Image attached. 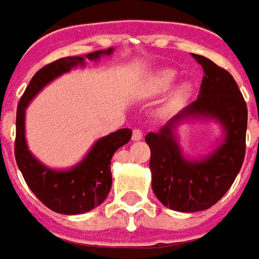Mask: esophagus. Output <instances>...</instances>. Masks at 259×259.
Wrapping results in <instances>:
<instances>
[{"instance_id": "34e87169", "label": "esophagus", "mask_w": 259, "mask_h": 259, "mask_svg": "<svg viewBox=\"0 0 259 259\" xmlns=\"http://www.w3.org/2000/svg\"><path fill=\"white\" fill-rule=\"evenodd\" d=\"M141 138H143V131L140 128H135L134 131H133V140L134 141H140Z\"/></svg>"}]
</instances>
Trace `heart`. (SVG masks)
I'll return each instance as SVG.
<instances>
[{"label":"heart","mask_w":259,"mask_h":259,"mask_svg":"<svg viewBox=\"0 0 259 259\" xmlns=\"http://www.w3.org/2000/svg\"><path fill=\"white\" fill-rule=\"evenodd\" d=\"M174 79H176V73L173 70H161L153 80V89L155 92H163V91L168 89L171 86ZM186 91H187V86H180L179 91H177V96H183L186 94Z\"/></svg>","instance_id":"heart-1"}]
</instances>
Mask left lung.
<instances>
[{"instance_id":"1","label":"left lung","mask_w":259,"mask_h":259,"mask_svg":"<svg viewBox=\"0 0 259 259\" xmlns=\"http://www.w3.org/2000/svg\"><path fill=\"white\" fill-rule=\"evenodd\" d=\"M192 56L203 70L200 96L158 133L145 135L153 190L161 203L177 212H199L218 203L239 173L246 148L248 109L235 79L207 57ZM189 114L213 116L227 130L224 144L200 162L186 160L174 140V126Z\"/></svg>"}]
</instances>
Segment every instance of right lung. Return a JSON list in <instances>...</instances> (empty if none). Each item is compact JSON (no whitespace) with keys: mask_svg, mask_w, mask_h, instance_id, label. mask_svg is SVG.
Segmentation results:
<instances>
[{"mask_svg":"<svg viewBox=\"0 0 259 259\" xmlns=\"http://www.w3.org/2000/svg\"><path fill=\"white\" fill-rule=\"evenodd\" d=\"M112 49L98 50L86 55V59L96 60L102 55H111ZM83 57H62L43 66L30 80L20 98L15 118L14 154L17 165L27 186L41 203L53 212L63 214L85 213L99 206L106 199L112 186L111 158L125 145L133 131L130 128L118 130L101 138L79 165L69 171H55L40 164L28 151L24 138V112L27 104L41 88L59 75L69 72L73 66L82 63Z\"/></svg>","mask_w":259,"mask_h":259,"instance_id":"add662e5","label":"right lung"}]
</instances>
